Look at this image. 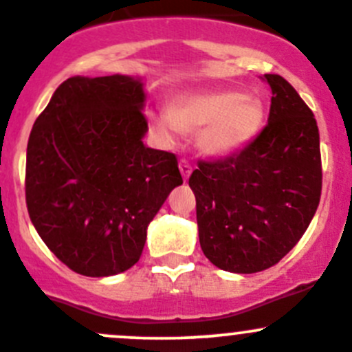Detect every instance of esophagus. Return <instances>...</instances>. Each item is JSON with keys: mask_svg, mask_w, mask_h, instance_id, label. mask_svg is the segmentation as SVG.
<instances>
[{"mask_svg": "<svg viewBox=\"0 0 352 352\" xmlns=\"http://www.w3.org/2000/svg\"><path fill=\"white\" fill-rule=\"evenodd\" d=\"M179 171H181V175H183V179L186 181L188 177H190L191 171H193V168H191V164L186 161V159H181V161H179Z\"/></svg>", "mask_w": 352, "mask_h": 352, "instance_id": "esophagus-1", "label": "esophagus"}]
</instances>
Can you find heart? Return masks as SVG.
<instances>
[{"mask_svg": "<svg viewBox=\"0 0 352 352\" xmlns=\"http://www.w3.org/2000/svg\"><path fill=\"white\" fill-rule=\"evenodd\" d=\"M152 128L166 142L179 133L197 135V145L208 157H231L256 138L265 120L258 97L236 90H197L176 96L168 111L148 113Z\"/></svg>", "mask_w": 352, "mask_h": 352, "instance_id": "heart-1", "label": "heart"}]
</instances>
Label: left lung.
<instances>
[{
	"instance_id": "1",
	"label": "left lung",
	"mask_w": 352,
	"mask_h": 352,
	"mask_svg": "<svg viewBox=\"0 0 352 352\" xmlns=\"http://www.w3.org/2000/svg\"><path fill=\"white\" fill-rule=\"evenodd\" d=\"M269 123L239 154L200 161L190 176L198 239L215 267L255 274L276 265L308 229L322 193L320 135L311 109L280 75Z\"/></svg>"
}]
</instances>
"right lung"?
I'll return each mask as SVG.
<instances>
[{
    "label": "right lung",
    "mask_w": 352,
    "mask_h": 352,
    "mask_svg": "<svg viewBox=\"0 0 352 352\" xmlns=\"http://www.w3.org/2000/svg\"><path fill=\"white\" fill-rule=\"evenodd\" d=\"M144 106L140 78L72 76L34 123L27 208L41 239L73 272L107 277L133 267L148 224L183 184L176 155L144 145Z\"/></svg>",
    "instance_id": "right-lung-1"
}]
</instances>
